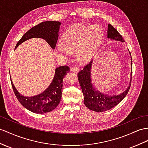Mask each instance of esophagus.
Instances as JSON below:
<instances>
[{
	"mask_svg": "<svg viewBox=\"0 0 148 148\" xmlns=\"http://www.w3.org/2000/svg\"><path fill=\"white\" fill-rule=\"evenodd\" d=\"M70 71L71 72H75V73H77V72L79 71L78 68L77 66H73V67H71L70 68Z\"/></svg>",
	"mask_w": 148,
	"mask_h": 148,
	"instance_id": "obj_1",
	"label": "esophagus"
}]
</instances>
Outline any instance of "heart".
<instances>
[{
	"mask_svg": "<svg viewBox=\"0 0 148 148\" xmlns=\"http://www.w3.org/2000/svg\"><path fill=\"white\" fill-rule=\"evenodd\" d=\"M103 35L102 29L99 26L75 25L64 33L62 42L57 44L56 49L64 56L75 52L78 62H87L91 60L99 48Z\"/></svg>",
	"mask_w": 148,
	"mask_h": 148,
	"instance_id": "b5f03b06",
	"label": "heart"
}]
</instances>
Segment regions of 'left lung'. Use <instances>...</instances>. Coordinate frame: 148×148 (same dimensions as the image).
<instances>
[{"label": "left lung", "mask_w": 148, "mask_h": 148, "mask_svg": "<svg viewBox=\"0 0 148 148\" xmlns=\"http://www.w3.org/2000/svg\"><path fill=\"white\" fill-rule=\"evenodd\" d=\"M107 38L116 41L122 42L124 41L123 38L119 33L116 29H115L110 24H108ZM129 53L131 55V79L132 74V60L131 53ZM92 62L93 60H91L90 63L84 66V70H80L78 72V78L82 90L83 94L84 96V104L89 109L100 112L106 111L112 109L119 103L124 99L130 89L131 80L129 83V85L127 90L121 93L120 95H109L96 90L95 88H93L91 78V68Z\"/></svg>", "instance_id": "obj_1"}]
</instances>
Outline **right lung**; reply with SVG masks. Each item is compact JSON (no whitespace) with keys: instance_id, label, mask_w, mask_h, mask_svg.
Returning <instances> with one entry per match:
<instances>
[{"instance_id":"right-lung-1","label":"right lung","mask_w":148,"mask_h":148,"mask_svg":"<svg viewBox=\"0 0 148 148\" xmlns=\"http://www.w3.org/2000/svg\"><path fill=\"white\" fill-rule=\"evenodd\" d=\"M61 23L58 21H45L30 29L17 42L15 49L21 43L32 38L45 39L53 49H55L58 39ZM70 71L68 66L56 68L51 84L41 93L33 97H24L20 94L11 81L13 91L17 100L23 107L36 114H44L54 110L60 103L63 90V77Z\"/></svg>"}]
</instances>
